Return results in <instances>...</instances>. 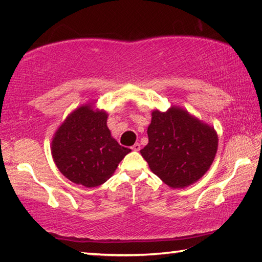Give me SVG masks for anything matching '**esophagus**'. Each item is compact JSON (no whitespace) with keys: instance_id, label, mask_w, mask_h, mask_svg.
I'll use <instances>...</instances> for the list:
<instances>
[{"instance_id":"34e87169","label":"esophagus","mask_w":262,"mask_h":262,"mask_svg":"<svg viewBox=\"0 0 262 262\" xmlns=\"http://www.w3.org/2000/svg\"><path fill=\"white\" fill-rule=\"evenodd\" d=\"M141 149V145L139 143H135L134 145H132V150H134V151H139Z\"/></svg>"}]
</instances>
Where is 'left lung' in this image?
I'll return each mask as SVG.
<instances>
[{
  "instance_id": "1",
  "label": "left lung",
  "mask_w": 262,
  "mask_h": 262,
  "mask_svg": "<svg viewBox=\"0 0 262 262\" xmlns=\"http://www.w3.org/2000/svg\"><path fill=\"white\" fill-rule=\"evenodd\" d=\"M149 143L141 150L151 170L172 188L196 183L209 170L219 147L214 127L187 111L171 106L154 110L148 127Z\"/></svg>"
}]
</instances>
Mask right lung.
<instances>
[{
  "mask_svg": "<svg viewBox=\"0 0 262 262\" xmlns=\"http://www.w3.org/2000/svg\"><path fill=\"white\" fill-rule=\"evenodd\" d=\"M94 104L74 110L57 128L51 144L53 159L61 173L85 187L107 181L132 151L113 139L107 127V112L95 110Z\"/></svg>",
  "mask_w": 262,
  "mask_h": 262,
  "instance_id": "add662e5",
  "label": "right lung"
}]
</instances>
